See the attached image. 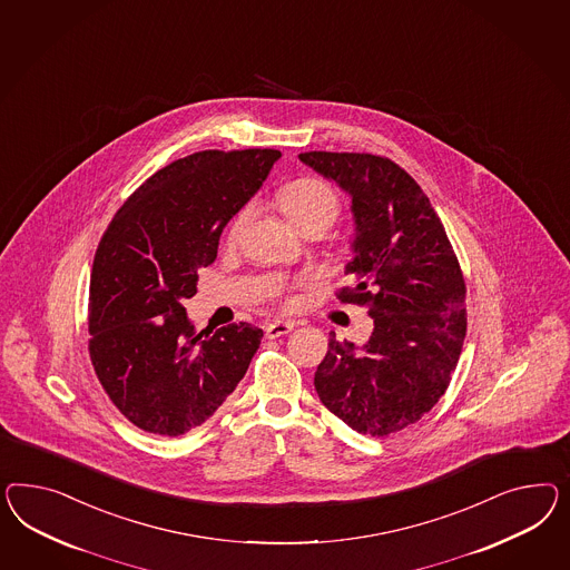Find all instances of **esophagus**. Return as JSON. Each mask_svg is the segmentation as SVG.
Segmentation results:
<instances>
[{
  "label": "esophagus",
  "instance_id": "1",
  "mask_svg": "<svg viewBox=\"0 0 570 570\" xmlns=\"http://www.w3.org/2000/svg\"><path fill=\"white\" fill-rule=\"evenodd\" d=\"M265 336L267 338H279V336H286L288 332H293L294 322H272V324H265Z\"/></svg>",
  "mask_w": 570,
  "mask_h": 570
}]
</instances>
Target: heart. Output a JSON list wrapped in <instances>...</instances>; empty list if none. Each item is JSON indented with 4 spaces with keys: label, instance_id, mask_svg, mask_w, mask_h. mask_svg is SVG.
<instances>
[{
    "label": "heart",
    "instance_id": "heart-1",
    "mask_svg": "<svg viewBox=\"0 0 570 570\" xmlns=\"http://www.w3.org/2000/svg\"><path fill=\"white\" fill-rule=\"evenodd\" d=\"M279 207L298 230L307 226H322L327 230L340 216L338 193L332 186L317 178H301L282 188ZM255 212V205H245L230 224V238L245 228L246 222Z\"/></svg>",
    "mask_w": 570,
    "mask_h": 570
}]
</instances>
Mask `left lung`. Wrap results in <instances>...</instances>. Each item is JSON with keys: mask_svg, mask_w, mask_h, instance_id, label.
I'll use <instances>...</instances> for the list:
<instances>
[{"mask_svg": "<svg viewBox=\"0 0 570 570\" xmlns=\"http://www.w3.org/2000/svg\"><path fill=\"white\" fill-rule=\"evenodd\" d=\"M298 159L351 197L353 259L342 303L367 305L361 346L330 334L315 373L320 401L358 433L384 438L416 423L446 392L466 334L461 265L421 186L371 154Z\"/></svg>", "mask_w": 570, "mask_h": 570, "instance_id": "left-lung-1", "label": "left lung"}]
</instances>
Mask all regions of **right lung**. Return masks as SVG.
Here are the masks:
<instances>
[{"label": "right lung", "instance_id": "right-lung-1", "mask_svg": "<svg viewBox=\"0 0 570 570\" xmlns=\"http://www.w3.org/2000/svg\"><path fill=\"white\" fill-rule=\"evenodd\" d=\"M279 157L276 149L183 157L140 185L104 234L92 262L89 353L109 399L139 430L169 438L195 430L245 377L263 330L197 332L183 301L195 296L226 224Z\"/></svg>", "mask_w": 570, "mask_h": 570}]
</instances>
